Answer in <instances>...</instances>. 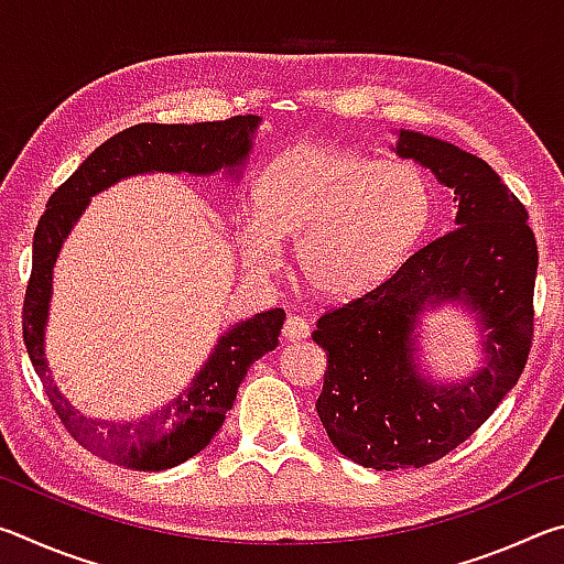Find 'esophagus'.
Masks as SVG:
<instances>
[{"instance_id": "obj_1", "label": "esophagus", "mask_w": 564, "mask_h": 564, "mask_svg": "<svg viewBox=\"0 0 564 564\" xmlns=\"http://www.w3.org/2000/svg\"><path fill=\"white\" fill-rule=\"evenodd\" d=\"M311 326L305 323V318L301 316H289L283 323V338L285 340H301V338H308Z\"/></svg>"}]
</instances>
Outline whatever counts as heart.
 I'll return each mask as SVG.
<instances>
[{
    "label": "heart",
    "instance_id": "1",
    "mask_svg": "<svg viewBox=\"0 0 564 564\" xmlns=\"http://www.w3.org/2000/svg\"><path fill=\"white\" fill-rule=\"evenodd\" d=\"M433 214V186L405 161L303 144L281 154L256 186V206L238 218L248 269L281 263L295 239V269L328 299H356L408 259Z\"/></svg>",
    "mask_w": 564,
    "mask_h": 564
}]
</instances>
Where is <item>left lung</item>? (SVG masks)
Instances as JSON below:
<instances>
[{
	"mask_svg": "<svg viewBox=\"0 0 564 564\" xmlns=\"http://www.w3.org/2000/svg\"><path fill=\"white\" fill-rule=\"evenodd\" d=\"M395 154L453 191L455 228L313 330L328 358L321 423L340 455L373 470L441 460L492 415L528 362L538 275L528 212L482 159L405 129ZM443 302L474 313L486 356L470 379L451 384L427 377L416 356L419 321Z\"/></svg>",
	"mask_w": 564,
	"mask_h": 564,
	"instance_id": "8db88e82",
	"label": "left lung"
}]
</instances>
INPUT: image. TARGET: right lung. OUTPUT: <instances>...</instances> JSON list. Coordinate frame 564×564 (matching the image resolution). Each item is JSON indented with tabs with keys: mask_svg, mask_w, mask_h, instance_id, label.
Wrapping results in <instances>:
<instances>
[{
	"mask_svg": "<svg viewBox=\"0 0 564 564\" xmlns=\"http://www.w3.org/2000/svg\"><path fill=\"white\" fill-rule=\"evenodd\" d=\"M261 117L246 113L226 121L198 123H137L87 156V161L54 191L40 218L32 246V275L24 295L22 330L30 360L50 395L56 415L87 451L131 470H169L202 453L224 425L238 386L265 352L279 346L285 321L283 308L256 313L236 323L216 340L212 356L186 390L164 408L139 420H101L84 415L54 383L44 356V333L52 303V275L72 228L87 212L91 196L121 178L141 174L212 176L226 171L241 178Z\"/></svg>",
	"mask_w": 564,
	"mask_h": 564,
	"instance_id": "1",
	"label": "right lung"
}]
</instances>
